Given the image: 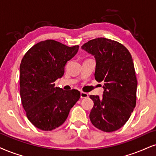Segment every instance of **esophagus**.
I'll list each match as a JSON object with an SVG mask.
<instances>
[{"mask_svg":"<svg viewBox=\"0 0 156 156\" xmlns=\"http://www.w3.org/2000/svg\"><path fill=\"white\" fill-rule=\"evenodd\" d=\"M80 98H88V94L82 92V93H80Z\"/></svg>","mask_w":156,"mask_h":156,"instance_id":"obj_1","label":"esophagus"}]
</instances>
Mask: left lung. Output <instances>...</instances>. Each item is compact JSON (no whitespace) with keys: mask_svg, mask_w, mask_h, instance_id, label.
Listing matches in <instances>:
<instances>
[{"mask_svg":"<svg viewBox=\"0 0 156 156\" xmlns=\"http://www.w3.org/2000/svg\"><path fill=\"white\" fill-rule=\"evenodd\" d=\"M82 49L95 57V79L104 89L102 98L90 96L94 102L90 121L101 131H116L136 105L137 81L132 55L122 44L104 37L90 40Z\"/></svg>","mask_w":156,"mask_h":156,"instance_id":"8db88e82","label":"left lung"}]
</instances>
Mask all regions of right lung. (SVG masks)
Instances as JSON below:
<instances>
[{
    "label": "right lung",
    "instance_id": "1",
    "mask_svg": "<svg viewBox=\"0 0 156 156\" xmlns=\"http://www.w3.org/2000/svg\"><path fill=\"white\" fill-rule=\"evenodd\" d=\"M79 47L47 40L32 46L23 57L21 100L30 122L40 129L51 131L62 125L80 99L77 90L66 91L54 84L62 77L65 65L76 54Z\"/></svg>",
    "mask_w": 156,
    "mask_h": 156
}]
</instances>
